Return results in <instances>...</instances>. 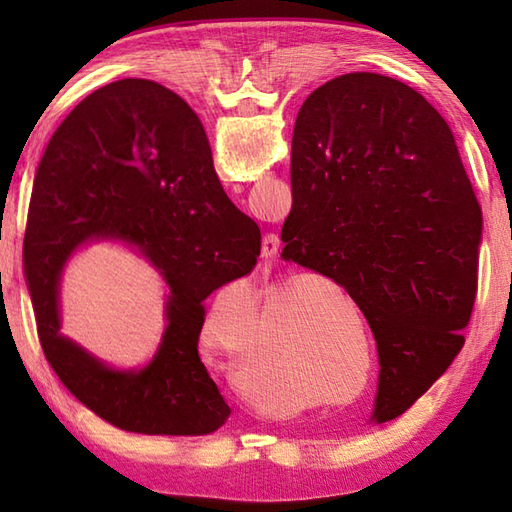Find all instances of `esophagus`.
<instances>
[{
    "instance_id": "34e87169",
    "label": "esophagus",
    "mask_w": 512,
    "mask_h": 512,
    "mask_svg": "<svg viewBox=\"0 0 512 512\" xmlns=\"http://www.w3.org/2000/svg\"><path fill=\"white\" fill-rule=\"evenodd\" d=\"M279 255V237L268 233L262 239V257L264 259H275Z\"/></svg>"
}]
</instances>
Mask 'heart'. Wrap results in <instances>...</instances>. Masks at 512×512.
<instances>
[{
	"mask_svg": "<svg viewBox=\"0 0 512 512\" xmlns=\"http://www.w3.org/2000/svg\"><path fill=\"white\" fill-rule=\"evenodd\" d=\"M253 303L244 286L217 292L204 314L198 347L204 361L237 372L244 394L268 409L299 402L339 405L360 372L365 394L372 367V336L365 312L343 286L328 279H281Z\"/></svg>",
	"mask_w": 512,
	"mask_h": 512,
	"instance_id": "obj_1",
	"label": "heart"
}]
</instances>
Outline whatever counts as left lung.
Segmentation results:
<instances>
[{"mask_svg": "<svg viewBox=\"0 0 512 512\" xmlns=\"http://www.w3.org/2000/svg\"><path fill=\"white\" fill-rule=\"evenodd\" d=\"M284 259L356 299L378 350L372 422L398 418L464 345L482 211L447 121L391 76L314 90L292 132Z\"/></svg>", "mask_w": 512, "mask_h": 512, "instance_id": "1", "label": "left lung"}]
</instances>
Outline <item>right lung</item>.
Instances as JSON below:
<instances>
[{
    "label": "right lung",
    "instance_id": "add662e5",
    "mask_svg": "<svg viewBox=\"0 0 512 512\" xmlns=\"http://www.w3.org/2000/svg\"><path fill=\"white\" fill-rule=\"evenodd\" d=\"M259 226L228 200L198 114L176 92L123 79L92 92L52 134L24 239L37 334L70 394L118 429L204 436L231 416L198 354L204 299L248 275ZM123 243L168 286L166 332L143 368L107 366L60 332V279L76 249Z\"/></svg>",
    "mask_w": 512,
    "mask_h": 512
}]
</instances>
